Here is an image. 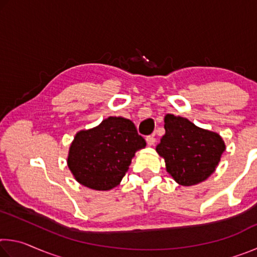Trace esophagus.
Returning a JSON list of instances; mask_svg holds the SVG:
<instances>
[{"instance_id":"obj_1","label":"esophagus","mask_w":257,"mask_h":257,"mask_svg":"<svg viewBox=\"0 0 257 257\" xmlns=\"http://www.w3.org/2000/svg\"><path fill=\"white\" fill-rule=\"evenodd\" d=\"M155 137H154V135H150V136H147L146 137V143H147V145H150V146H153L154 144H155Z\"/></svg>"}]
</instances>
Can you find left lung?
Returning a JSON list of instances; mask_svg holds the SVG:
<instances>
[{"instance_id":"1","label":"left lung","mask_w":257,"mask_h":257,"mask_svg":"<svg viewBox=\"0 0 257 257\" xmlns=\"http://www.w3.org/2000/svg\"><path fill=\"white\" fill-rule=\"evenodd\" d=\"M164 128L165 134L156 151L164 158L167 171L173 179L182 186L207 179L225 150L222 138L173 114L165 115Z\"/></svg>"}]
</instances>
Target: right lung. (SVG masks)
Here are the masks:
<instances>
[{"mask_svg":"<svg viewBox=\"0 0 257 257\" xmlns=\"http://www.w3.org/2000/svg\"><path fill=\"white\" fill-rule=\"evenodd\" d=\"M146 146L133 121L110 116L97 127L76 135L68 156V167L76 180L88 188H114L128 171L132 159Z\"/></svg>","mask_w":257,"mask_h":257,"instance_id":"right-lung-1","label":"right lung"}]
</instances>
